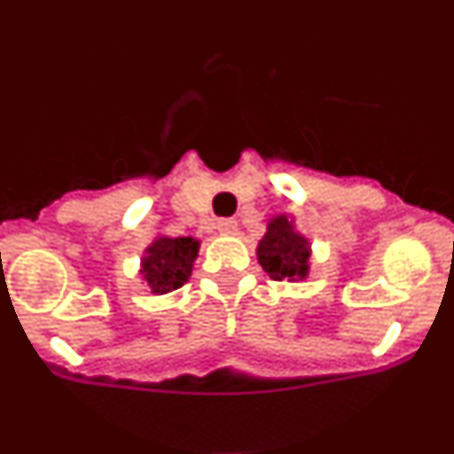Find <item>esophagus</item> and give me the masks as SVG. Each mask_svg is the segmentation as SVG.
<instances>
[{"mask_svg": "<svg viewBox=\"0 0 454 454\" xmlns=\"http://www.w3.org/2000/svg\"><path fill=\"white\" fill-rule=\"evenodd\" d=\"M218 231L220 234H236V231H239V223H236L234 218H220Z\"/></svg>", "mask_w": 454, "mask_h": 454, "instance_id": "1", "label": "esophagus"}]
</instances>
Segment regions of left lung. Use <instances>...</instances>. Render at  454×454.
<instances>
[{"instance_id":"1","label":"left lung","mask_w":454,"mask_h":454,"mask_svg":"<svg viewBox=\"0 0 454 454\" xmlns=\"http://www.w3.org/2000/svg\"><path fill=\"white\" fill-rule=\"evenodd\" d=\"M309 256H311L309 239L295 230L293 218L284 214L270 218L266 234L256 247V259L263 270L277 282L304 279L309 275Z\"/></svg>"}]
</instances>
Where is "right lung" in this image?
<instances>
[{"mask_svg":"<svg viewBox=\"0 0 454 454\" xmlns=\"http://www.w3.org/2000/svg\"><path fill=\"white\" fill-rule=\"evenodd\" d=\"M200 240L191 236H159L140 259V275L154 295H163L184 286L198 259Z\"/></svg>","mask_w":454,"mask_h":454,"instance_id":"add662e5","label":"right lung"}]
</instances>
